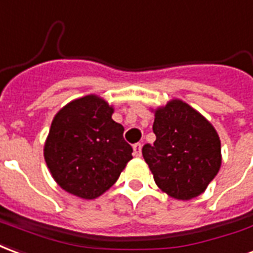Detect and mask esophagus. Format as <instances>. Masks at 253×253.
<instances>
[{"mask_svg": "<svg viewBox=\"0 0 253 253\" xmlns=\"http://www.w3.org/2000/svg\"><path fill=\"white\" fill-rule=\"evenodd\" d=\"M133 155L136 158H140V156H141V144H140V143L133 145Z\"/></svg>", "mask_w": 253, "mask_h": 253, "instance_id": "34e87169", "label": "esophagus"}]
</instances>
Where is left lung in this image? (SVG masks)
Returning a JSON list of instances; mask_svg holds the SVG:
<instances>
[{
	"label": "left lung",
	"mask_w": 253,
	"mask_h": 253,
	"mask_svg": "<svg viewBox=\"0 0 253 253\" xmlns=\"http://www.w3.org/2000/svg\"><path fill=\"white\" fill-rule=\"evenodd\" d=\"M151 112L156 140L143 147V156L155 183L171 198L193 200L220 171V136L209 120L179 98Z\"/></svg>",
	"instance_id": "left-lung-1"
}]
</instances>
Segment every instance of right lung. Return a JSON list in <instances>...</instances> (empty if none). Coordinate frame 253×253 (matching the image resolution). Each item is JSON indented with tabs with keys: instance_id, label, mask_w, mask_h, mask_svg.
<instances>
[{
	"instance_id": "right-lung-1",
	"label": "right lung",
	"mask_w": 253,
	"mask_h": 253,
	"mask_svg": "<svg viewBox=\"0 0 253 253\" xmlns=\"http://www.w3.org/2000/svg\"><path fill=\"white\" fill-rule=\"evenodd\" d=\"M114 106L98 94L73 99L55 114L44 143L53 180L68 194L95 200L119 179L133 149L124 126L112 119Z\"/></svg>"
}]
</instances>
